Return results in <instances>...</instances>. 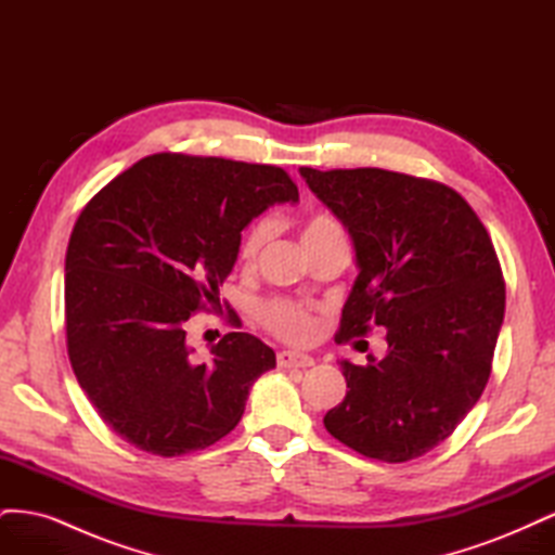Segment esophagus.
Instances as JSON below:
<instances>
[{"mask_svg":"<svg viewBox=\"0 0 555 555\" xmlns=\"http://www.w3.org/2000/svg\"><path fill=\"white\" fill-rule=\"evenodd\" d=\"M278 365L280 367H310V365H314V359L308 354H298V351H280Z\"/></svg>","mask_w":555,"mask_h":555,"instance_id":"34e87169","label":"esophagus"}]
</instances>
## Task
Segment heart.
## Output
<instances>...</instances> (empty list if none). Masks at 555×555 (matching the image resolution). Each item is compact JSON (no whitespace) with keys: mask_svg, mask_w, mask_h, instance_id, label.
Wrapping results in <instances>:
<instances>
[{"mask_svg":"<svg viewBox=\"0 0 555 555\" xmlns=\"http://www.w3.org/2000/svg\"><path fill=\"white\" fill-rule=\"evenodd\" d=\"M335 233H343V231L331 220L328 215H312L304 222V229H300V238H304L306 247H312L328 236H335ZM271 236H273V222L268 220V217H259V220L245 231L241 251H238L241 261L245 266L255 263L261 255V249L266 247V243L271 241ZM259 319H261V324L273 335H278L280 340L298 343V345L310 343L319 328L317 314L310 306L296 304V300H287V298L268 300V304H263L259 308Z\"/></svg>","mask_w":555,"mask_h":555,"instance_id":"obj_1","label":"heart"}]
</instances>
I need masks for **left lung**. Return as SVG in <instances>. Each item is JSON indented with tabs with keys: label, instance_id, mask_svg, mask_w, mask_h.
I'll return each instance as SVG.
<instances>
[{
	"label": "left lung",
	"instance_id": "left-lung-1",
	"mask_svg": "<svg viewBox=\"0 0 555 555\" xmlns=\"http://www.w3.org/2000/svg\"><path fill=\"white\" fill-rule=\"evenodd\" d=\"M300 176L347 227L359 278L335 340L386 328L389 351L340 361L347 396L324 416L335 440L405 463L456 430L491 375L505 280L489 231L442 182L384 169Z\"/></svg>",
	"mask_w": 555,
	"mask_h": 555
}]
</instances>
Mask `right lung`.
<instances>
[{"label": "right lung", "instance_id": "right-lung-1", "mask_svg": "<svg viewBox=\"0 0 555 555\" xmlns=\"http://www.w3.org/2000/svg\"><path fill=\"white\" fill-rule=\"evenodd\" d=\"M296 201L280 166L159 153L82 208L64 261L66 351L80 389L125 442L169 459L238 426L275 351L231 331L201 359L188 322L222 310L220 284L251 217Z\"/></svg>", "mask_w": 555, "mask_h": 555}]
</instances>
